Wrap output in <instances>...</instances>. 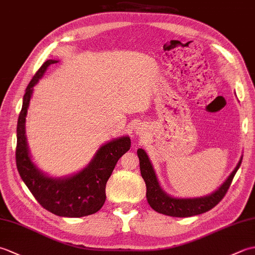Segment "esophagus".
I'll return each mask as SVG.
<instances>
[{"label": "esophagus", "instance_id": "esophagus-1", "mask_svg": "<svg viewBox=\"0 0 255 255\" xmlns=\"http://www.w3.org/2000/svg\"><path fill=\"white\" fill-rule=\"evenodd\" d=\"M137 133H138V132H137Z\"/></svg>", "mask_w": 255, "mask_h": 255}]
</instances>
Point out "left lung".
Segmentation results:
<instances>
[{
  "label": "left lung",
  "mask_w": 255,
  "mask_h": 255,
  "mask_svg": "<svg viewBox=\"0 0 255 255\" xmlns=\"http://www.w3.org/2000/svg\"><path fill=\"white\" fill-rule=\"evenodd\" d=\"M137 154L140 163V172H141L145 186H147V199L149 205L158 213L171 216V217H191V216L204 214L214 208L224 198L242 161L241 156L235 170L215 192L206 195V196L181 198L171 196L161 187L147 152L143 149H138Z\"/></svg>",
  "instance_id": "obj_1"
}]
</instances>
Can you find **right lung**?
I'll use <instances>...</instances> for the list:
<instances>
[{"mask_svg":"<svg viewBox=\"0 0 255 255\" xmlns=\"http://www.w3.org/2000/svg\"><path fill=\"white\" fill-rule=\"evenodd\" d=\"M57 60H47L31 79L23 97L17 122L16 166L21 180L42 207L60 217L79 218L95 214L106 199V183L119 158L130 149V138L118 137L96 151L89 164L71 175L56 177L47 174L32 161L26 138V116L34 86L46 70Z\"/></svg>","mask_w":255,"mask_h":255,"instance_id":"add662e5","label":"right lung"}]
</instances>
